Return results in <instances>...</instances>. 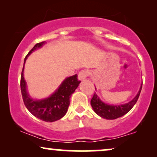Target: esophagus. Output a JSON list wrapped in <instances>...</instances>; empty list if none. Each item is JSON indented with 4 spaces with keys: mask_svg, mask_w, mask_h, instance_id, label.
<instances>
[{
    "mask_svg": "<svg viewBox=\"0 0 157 157\" xmlns=\"http://www.w3.org/2000/svg\"><path fill=\"white\" fill-rule=\"evenodd\" d=\"M89 75V71L88 70H82L78 74V79L80 80H83Z\"/></svg>",
    "mask_w": 157,
    "mask_h": 157,
    "instance_id": "34e87169",
    "label": "esophagus"
}]
</instances>
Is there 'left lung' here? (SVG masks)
Returning <instances> with one entry per match:
<instances>
[{"label":"left lung","mask_w":157,"mask_h":157,"mask_svg":"<svg viewBox=\"0 0 157 157\" xmlns=\"http://www.w3.org/2000/svg\"><path fill=\"white\" fill-rule=\"evenodd\" d=\"M142 90V86L136 96L128 103L120 105H111L104 103L99 99L96 94H94L91 100V105L94 111L97 114L106 120H115V119L122 117L128 112L132 109L136 102H137L140 92Z\"/></svg>","instance_id":"8db88e82"}]
</instances>
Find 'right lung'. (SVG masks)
I'll return each mask as SVG.
<instances>
[{
  "instance_id": "right-lung-1",
  "label": "right lung",
  "mask_w": 157,
  "mask_h": 157,
  "mask_svg": "<svg viewBox=\"0 0 157 157\" xmlns=\"http://www.w3.org/2000/svg\"><path fill=\"white\" fill-rule=\"evenodd\" d=\"M46 41L38 43L30 50L24 59L32 52L44 45ZM23 63V68H24ZM23 68L21 77V89L24 105L34 116L45 122H55L60 120L67 112L70 104V97L80 84L77 75L68 77L60 85L59 89L51 97L44 100H35L30 98L26 91V81L23 77Z\"/></svg>"
}]
</instances>
